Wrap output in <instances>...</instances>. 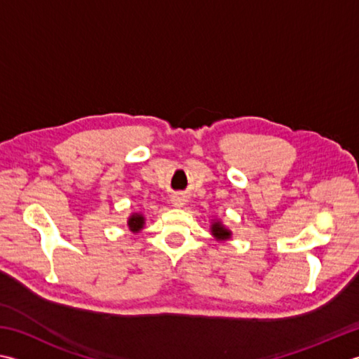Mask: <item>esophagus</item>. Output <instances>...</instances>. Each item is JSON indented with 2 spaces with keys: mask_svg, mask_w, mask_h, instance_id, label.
I'll use <instances>...</instances> for the list:
<instances>
[{
  "mask_svg": "<svg viewBox=\"0 0 359 359\" xmlns=\"http://www.w3.org/2000/svg\"><path fill=\"white\" fill-rule=\"evenodd\" d=\"M171 202H172L174 207H184L185 205V198H184V196H172Z\"/></svg>",
  "mask_w": 359,
  "mask_h": 359,
  "instance_id": "esophagus-1",
  "label": "esophagus"
}]
</instances>
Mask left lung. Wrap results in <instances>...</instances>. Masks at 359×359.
<instances>
[{
  "instance_id": "obj_1",
  "label": "left lung",
  "mask_w": 359,
  "mask_h": 359,
  "mask_svg": "<svg viewBox=\"0 0 359 359\" xmlns=\"http://www.w3.org/2000/svg\"><path fill=\"white\" fill-rule=\"evenodd\" d=\"M212 235L216 238V240L224 241V240H229L230 235H231V231L229 229L224 227L221 221H215L212 224Z\"/></svg>"
}]
</instances>
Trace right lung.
Here are the masks:
<instances>
[{"instance_id":"obj_1","label":"right lung","mask_w":359,"mask_h":359,"mask_svg":"<svg viewBox=\"0 0 359 359\" xmlns=\"http://www.w3.org/2000/svg\"><path fill=\"white\" fill-rule=\"evenodd\" d=\"M128 226H129L130 231H133V233H137V231L142 230L143 226H144V216L140 215V213L130 215V217L128 219Z\"/></svg>"}]
</instances>
